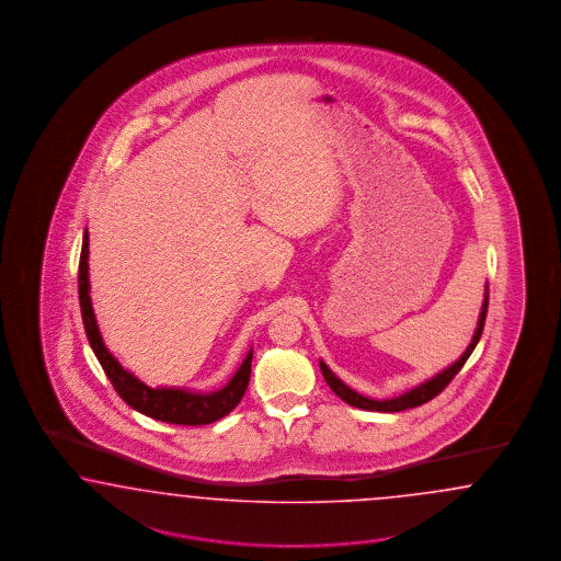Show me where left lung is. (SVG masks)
<instances>
[{"mask_svg": "<svg viewBox=\"0 0 561 561\" xmlns=\"http://www.w3.org/2000/svg\"><path fill=\"white\" fill-rule=\"evenodd\" d=\"M488 300H490V291L485 286V298H483V305H481V312H479V321H477L476 333H473V340L469 343V347L462 352V356L450 364L448 368H444L442 373L427 378L422 385L413 387L411 391L403 392L399 397H392V399H370V397H364L359 392L354 391L352 387H347L341 378H337L333 370L324 364L323 359L319 362L321 366V373H323L327 385L331 387V391L335 392L340 397L341 401H345L347 405L357 409H366V411H380V413H397V411H405V409L420 408L427 401H432L436 394H440L448 382L459 374L460 368L465 366V362L469 359V356L473 354L477 343L481 340V333H483V324H485V312H488Z\"/></svg>", "mask_w": 561, "mask_h": 561, "instance_id": "left-lung-1", "label": "left lung"}]
</instances>
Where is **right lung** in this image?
<instances>
[{
	"instance_id": "obj_1",
	"label": "right lung",
	"mask_w": 561,
	"mask_h": 561,
	"mask_svg": "<svg viewBox=\"0 0 561 561\" xmlns=\"http://www.w3.org/2000/svg\"><path fill=\"white\" fill-rule=\"evenodd\" d=\"M88 242H90V238H88V228H85L82 253H80V270H78V291H80L85 335H88L92 352L101 362L102 370L113 382L115 391L119 392L121 399L139 413L158 420V422H167V424L205 425L218 422L224 415H228L240 403L242 394L249 387L253 350H249L240 368L228 380V385L221 387L220 391H188V389H176V387L152 389V387L144 385L137 376L121 366L119 359L108 352V347L102 341L101 329L96 323V314H94L92 298H90V275H88L90 249H88Z\"/></svg>"
}]
</instances>
